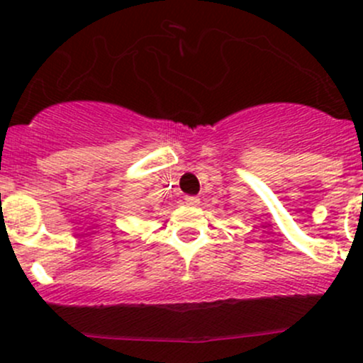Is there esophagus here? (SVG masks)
I'll use <instances>...</instances> for the list:
<instances>
[{
  "label": "esophagus",
  "mask_w": 363,
  "mask_h": 363,
  "mask_svg": "<svg viewBox=\"0 0 363 363\" xmlns=\"http://www.w3.org/2000/svg\"><path fill=\"white\" fill-rule=\"evenodd\" d=\"M184 201H186V205H191V207H196V205L200 203V198H196V196H186Z\"/></svg>",
  "instance_id": "1"
}]
</instances>
